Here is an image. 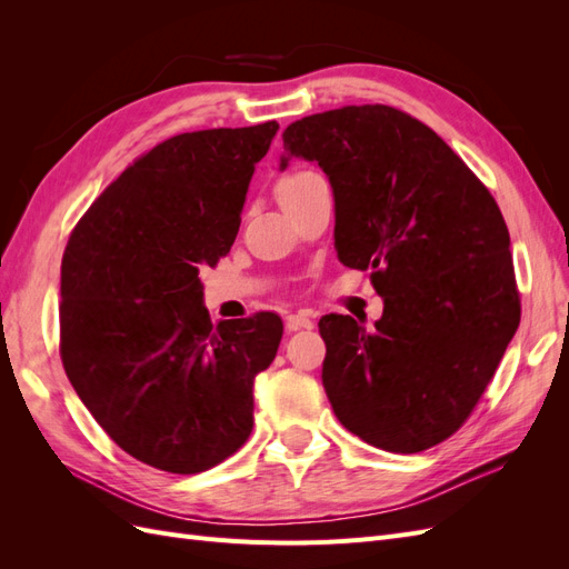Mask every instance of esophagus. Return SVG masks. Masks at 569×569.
Instances as JSON below:
<instances>
[{
	"label": "esophagus",
	"mask_w": 569,
	"mask_h": 569,
	"mask_svg": "<svg viewBox=\"0 0 569 569\" xmlns=\"http://www.w3.org/2000/svg\"><path fill=\"white\" fill-rule=\"evenodd\" d=\"M316 325V320L311 318V313L306 311H299V313H289L287 316V330H311V327Z\"/></svg>",
	"instance_id": "1"
}]
</instances>
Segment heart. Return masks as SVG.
Segmentation results:
<instances>
[{"instance_id": "heart-1", "label": "heart", "mask_w": 569, "mask_h": 569, "mask_svg": "<svg viewBox=\"0 0 569 569\" xmlns=\"http://www.w3.org/2000/svg\"><path fill=\"white\" fill-rule=\"evenodd\" d=\"M313 178H318V173H313V170H297V173H289L284 176L280 182H278V197H287L291 192H297L299 187H303L306 182H311Z\"/></svg>"}]
</instances>
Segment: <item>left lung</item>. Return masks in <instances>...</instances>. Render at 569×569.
I'll return each mask as SVG.
<instances>
[{"instance_id":"1","label":"left lung","mask_w":569,"mask_h":569,"mask_svg":"<svg viewBox=\"0 0 569 569\" xmlns=\"http://www.w3.org/2000/svg\"><path fill=\"white\" fill-rule=\"evenodd\" d=\"M280 168L316 161L335 194L343 266L372 270L385 313L322 316V387L339 422L418 453L468 420L520 325L510 234L489 189L441 137L385 104L306 116Z\"/></svg>"}]
</instances>
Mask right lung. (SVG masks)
Wrapping results in <instances>:
<instances>
[{
  "instance_id": "obj_1",
  "label": "right lung",
  "mask_w": 569,
  "mask_h": 569,
  "mask_svg": "<svg viewBox=\"0 0 569 569\" xmlns=\"http://www.w3.org/2000/svg\"><path fill=\"white\" fill-rule=\"evenodd\" d=\"M278 130L268 120L170 137L101 192L66 244L63 370L101 429L157 470L203 472L251 435L253 380L282 320L213 327L199 268L230 251Z\"/></svg>"
}]
</instances>
